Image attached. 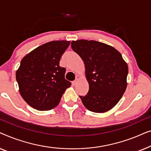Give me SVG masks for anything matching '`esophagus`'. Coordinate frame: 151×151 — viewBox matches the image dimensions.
<instances>
[{
  "mask_svg": "<svg viewBox=\"0 0 151 151\" xmlns=\"http://www.w3.org/2000/svg\"><path fill=\"white\" fill-rule=\"evenodd\" d=\"M77 82H78V78H76V80H74V81L72 82V86H75L76 83H77Z\"/></svg>",
  "mask_w": 151,
  "mask_h": 151,
  "instance_id": "34e87169",
  "label": "esophagus"
}]
</instances>
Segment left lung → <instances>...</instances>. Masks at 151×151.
Returning a JSON list of instances; mask_svg holds the SVG:
<instances>
[{"instance_id":"obj_1","label":"left lung","mask_w":151,"mask_h":151,"mask_svg":"<svg viewBox=\"0 0 151 151\" xmlns=\"http://www.w3.org/2000/svg\"><path fill=\"white\" fill-rule=\"evenodd\" d=\"M71 48L84 61L89 89L80 96L84 106L95 113H104L120 100L127 86L129 69L114 47L96 40L71 42Z\"/></svg>"}]
</instances>
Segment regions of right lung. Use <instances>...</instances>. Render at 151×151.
Returning a JSON list of instances; mask_svg holds the SVG:
<instances>
[{
	"mask_svg": "<svg viewBox=\"0 0 151 151\" xmlns=\"http://www.w3.org/2000/svg\"><path fill=\"white\" fill-rule=\"evenodd\" d=\"M70 41L55 40L37 47L20 62L16 78L22 98L39 111L51 110L59 104L71 82L65 78L60 60Z\"/></svg>",
	"mask_w": 151,
	"mask_h": 151,
	"instance_id": "right-lung-1",
	"label": "right lung"
}]
</instances>
